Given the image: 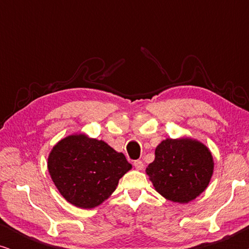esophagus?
<instances>
[{"label":"esophagus","instance_id":"1","mask_svg":"<svg viewBox=\"0 0 249 249\" xmlns=\"http://www.w3.org/2000/svg\"><path fill=\"white\" fill-rule=\"evenodd\" d=\"M134 166L137 170H142V168H144V163H142L141 160H136V161H134Z\"/></svg>","mask_w":249,"mask_h":249}]
</instances>
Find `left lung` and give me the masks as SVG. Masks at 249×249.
I'll return each mask as SVG.
<instances>
[{"instance_id":"1","label":"left lung","mask_w":249,"mask_h":249,"mask_svg":"<svg viewBox=\"0 0 249 249\" xmlns=\"http://www.w3.org/2000/svg\"><path fill=\"white\" fill-rule=\"evenodd\" d=\"M156 192L169 200L188 203L202 194L213 173V158L202 142L188 138L166 139L155 149L146 169Z\"/></svg>"}]
</instances>
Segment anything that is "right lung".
<instances>
[{
    "label": "right lung",
    "mask_w": 249,
    "mask_h": 249,
    "mask_svg": "<svg viewBox=\"0 0 249 249\" xmlns=\"http://www.w3.org/2000/svg\"><path fill=\"white\" fill-rule=\"evenodd\" d=\"M47 166L61 195L81 209L100 205L131 169L122 153L85 135H72L57 142Z\"/></svg>",
    "instance_id": "add662e5"
}]
</instances>
